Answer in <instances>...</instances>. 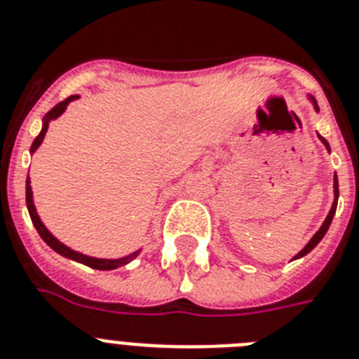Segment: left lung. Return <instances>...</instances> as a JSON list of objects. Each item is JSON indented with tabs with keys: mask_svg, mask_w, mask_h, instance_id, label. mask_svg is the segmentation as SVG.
<instances>
[{
	"mask_svg": "<svg viewBox=\"0 0 359 359\" xmlns=\"http://www.w3.org/2000/svg\"><path fill=\"white\" fill-rule=\"evenodd\" d=\"M309 98H310V102H312V105H314V109L316 111H319V107H318V102H316V98L314 96H310L309 95ZM319 137V140H321V142L325 144V147H327L328 151H330V146H328V142L327 140H325L323 137H321V135H318ZM338 197H339V189H338V177H336V175H334V203H332V208H330V212H328V215H327V219H325V222L323 224H321V228H319L318 231H316L314 233V237H312V239L309 241V243H306V246L303 250H301L299 254L296 255V257L294 259H299V257H303V255H306L310 252V250H314L316 246H318V243L321 239H323L325 237V233H327V230H328V226H330V222H332V219H334V213H336V206H338Z\"/></svg>",
	"mask_w": 359,
	"mask_h": 359,
	"instance_id": "1",
	"label": "left lung"
}]
</instances>
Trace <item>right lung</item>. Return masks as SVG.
I'll use <instances>...</instances> for the list:
<instances>
[{
  "label": "right lung",
  "instance_id": "obj_1",
  "mask_svg": "<svg viewBox=\"0 0 359 359\" xmlns=\"http://www.w3.org/2000/svg\"><path fill=\"white\" fill-rule=\"evenodd\" d=\"M76 98H80L78 95H72L69 96L67 100L60 102L58 105H54L53 109L49 111V113L45 114L43 116V126H41V131L40 135L34 138V142H32L31 146V153H34L38 147H40V144L43 142L45 138V133H47V129H49V123L50 120H56L60 116V114L63 113V111L67 109V105L71 104L72 100H76ZM25 198H27V210H29V215H31L32 219V224H34V228L38 230V233H40L41 239L47 243V245L50 246V248L56 252V254L63 255V257L67 259H72V261H76V263H82L86 264V266L89 268H95V270H114V268L118 266H123V264L131 263L135 257H137L138 254H140V250H137V252H133V254L126 255V257H120V259H98V257H91V255H83L80 254V252H74L72 248H69V246H65L63 243H60L56 237L50 233L47 228H45V224L41 222L40 215H38V212H36V206H34V198H32V188H31V179L27 177V186H25Z\"/></svg>",
  "mask_w": 359,
  "mask_h": 359
}]
</instances>
